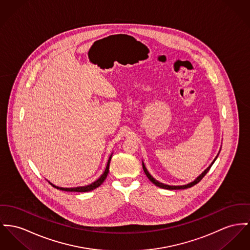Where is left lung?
I'll use <instances>...</instances> for the list:
<instances>
[{
    "mask_svg": "<svg viewBox=\"0 0 250 250\" xmlns=\"http://www.w3.org/2000/svg\"><path fill=\"white\" fill-rule=\"evenodd\" d=\"M217 158V156H216ZM216 158L213 160V162L209 165V167L200 175L199 177H197L193 182H191V183L188 184V185H184V186H168V185H164V184L160 183V182H158L157 180H155L151 175H150V173H149V171L147 170V168H146V167L144 164H142V166H143V169H144V172H145V174L147 175V177L149 178V180H150V182H152V183L154 184L155 186H157V187H159V188H166V189H184V188H190V187H192V186H194V185H196L197 183H199L200 181L203 179V177L208 173V171L210 169V167L212 166V164L214 163V161L216 160Z\"/></svg>",
    "mask_w": 250,
    "mask_h": 250,
    "instance_id": "obj_1",
    "label": "left lung"
}]
</instances>
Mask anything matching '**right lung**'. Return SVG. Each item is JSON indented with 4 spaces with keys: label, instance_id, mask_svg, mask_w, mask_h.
Segmentation results:
<instances>
[{
    "label": "right lung",
    "instance_id": "add662e5",
    "mask_svg": "<svg viewBox=\"0 0 250 250\" xmlns=\"http://www.w3.org/2000/svg\"><path fill=\"white\" fill-rule=\"evenodd\" d=\"M111 158H112V155L110 156L109 160H108V163H107V167H106V169L104 171V173L100 176V178L94 182V183L89 185V186H86V187H79V188H60V187H56L54 186L53 184H51L54 188H58V189H61V190H64V191H77V192H86V191H90V190H93L95 188H97L98 187H100L101 184L104 182V180L106 179L108 173H109V167H110V161H111Z\"/></svg>",
    "mask_w": 250,
    "mask_h": 250
}]
</instances>
